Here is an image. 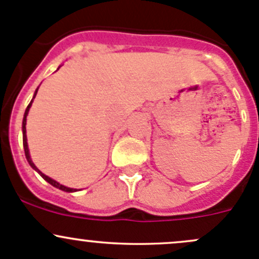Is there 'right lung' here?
<instances>
[{"label":"right lung","instance_id":"obj_1","mask_svg":"<svg viewBox=\"0 0 259 259\" xmlns=\"http://www.w3.org/2000/svg\"><path fill=\"white\" fill-rule=\"evenodd\" d=\"M36 94H37V90H36L35 95H33V99H35ZM31 104H32V101H31V103L28 104L27 109H26V111H25V115H23V121H22V133H23V149H25V155H26V159H27L28 164H30V165L32 166V168L35 169V170H37V171H38V174H40V176L42 177V178L45 179L46 182H49L50 184H51V185H54V187H56V188H59V189H61V190H65V192H75V190H76V189H72V188H67V187H65V185H62V184H60V183H57L56 180H54V179L49 178L48 176H45V174H42V173H41V171L38 170L37 168H36V166H35V164L32 163V160H31V156H30V153H28V146H27V137H26V116H27V114H28V110H30V108H31Z\"/></svg>","mask_w":259,"mask_h":259}]
</instances>
